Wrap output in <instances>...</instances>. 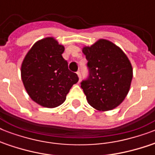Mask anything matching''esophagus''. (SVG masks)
I'll return each mask as SVG.
<instances>
[{
  "mask_svg": "<svg viewBox=\"0 0 155 155\" xmlns=\"http://www.w3.org/2000/svg\"><path fill=\"white\" fill-rule=\"evenodd\" d=\"M76 73H77L78 77H79V79H80V80H81V72H80V71H78Z\"/></svg>",
  "mask_w": 155,
  "mask_h": 155,
  "instance_id": "1",
  "label": "esophagus"
}]
</instances>
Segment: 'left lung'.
<instances>
[{
	"mask_svg": "<svg viewBox=\"0 0 155 155\" xmlns=\"http://www.w3.org/2000/svg\"><path fill=\"white\" fill-rule=\"evenodd\" d=\"M89 76L81 82L87 103L99 111H108L122 103L130 91L133 68L130 59L113 42L99 39L83 47Z\"/></svg>",
	"mask_w": 155,
	"mask_h": 155,
	"instance_id": "1",
	"label": "left lung"
}]
</instances>
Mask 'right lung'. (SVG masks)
Listing matches in <instances>:
<instances>
[{"label": "right lung", "instance_id": "obj_1", "mask_svg": "<svg viewBox=\"0 0 155 155\" xmlns=\"http://www.w3.org/2000/svg\"><path fill=\"white\" fill-rule=\"evenodd\" d=\"M64 47L53 37L38 40L27 52L21 75L28 95L45 108H55L65 101L78 75L69 71L63 58Z\"/></svg>", "mask_w": 155, "mask_h": 155}]
</instances>
